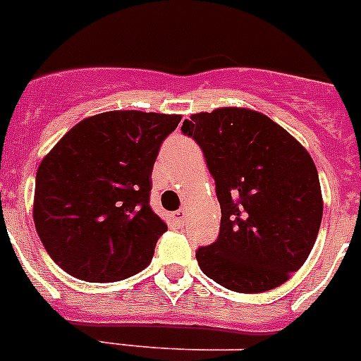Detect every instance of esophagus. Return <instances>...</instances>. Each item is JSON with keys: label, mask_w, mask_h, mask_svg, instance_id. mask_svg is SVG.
<instances>
[{"label": "esophagus", "mask_w": 361, "mask_h": 361, "mask_svg": "<svg viewBox=\"0 0 361 361\" xmlns=\"http://www.w3.org/2000/svg\"><path fill=\"white\" fill-rule=\"evenodd\" d=\"M171 216H173V220L177 224H183L184 219H186V212H184V209H178V212L171 213Z\"/></svg>", "instance_id": "esophagus-1"}]
</instances>
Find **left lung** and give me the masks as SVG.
<instances>
[{"label":"left lung","mask_w":361,"mask_h":361,"mask_svg":"<svg viewBox=\"0 0 361 361\" xmlns=\"http://www.w3.org/2000/svg\"><path fill=\"white\" fill-rule=\"evenodd\" d=\"M183 133L200 146L215 180L220 233L199 247L206 276L237 293H264L307 260L322 224V191L307 149L264 114H195Z\"/></svg>","instance_id":"1"}]
</instances>
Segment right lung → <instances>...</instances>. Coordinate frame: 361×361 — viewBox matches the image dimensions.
I'll list each match as a JSON object with an SVG mask.
<instances>
[{"mask_svg":"<svg viewBox=\"0 0 361 361\" xmlns=\"http://www.w3.org/2000/svg\"><path fill=\"white\" fill-rule=\"evenodd\" d=\"M180 116L104 111L41 161L34 224L47 253L86 282H119L152 262L168 226L149 208L152 170Z\"/></svg>","mask_w":361,"mask_h":361,"instance_id":"add662e5","label":"right lung"}]
</instances>
